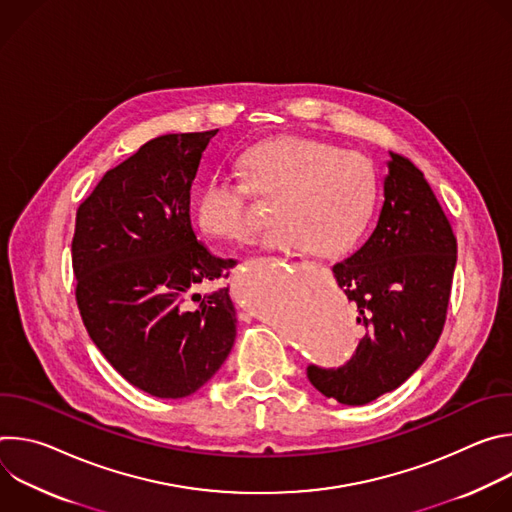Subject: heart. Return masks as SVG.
<instances>
[{"label":"heart","mask_w":512,"mask_h":512,"mask_svg":"<svg viewBox=\"0 0 512 512\" xmlns=\"http://www.w3.org/2000/svg\"><path fill=\"white\" fill-rule=\"evenodd\" d=\"M241 172L245 180L218 172L200 186L194 216L208 237L245 241L253 235V190L275 198V223L263 237L269 249L338 257L367 231L381 196L371 158L314 137L263 139L241 156Z\"/></svg>","instance_id":"b5f03b06"}]
</instances>
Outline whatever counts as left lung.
I'll return each mask as SVG.
<instances>
[{
  "mask_svg": "<svg viewBox=\"0 0 512 512\" xmlns=\"http://www.w3.org/2000/svg\"><path fill=\"white\" fill-rule=\"evenodd\" d=\"M458 243L423 172L391 152L377 229L332 267L364 328L338 369L308 367L310 383L344 405H367L403 385L446 324Z\"/></svg>",
  "mask_w": 512,
  "mask_h": 512,
  "instance_id": "8db88e82",
  "label": "left lung"
}]
</instances>
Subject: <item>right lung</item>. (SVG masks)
<instances>
[{
  "label": "right lung",
  "instance_id": "right-lung-1",
  "mask_svg": "<svg viewBox=\"0 0 512 512\" xmlns=\"http://www.w3.org/2000/svg\"><path fill=\"white\" fill-rule=\"evenodd\" d=\"M216 131L143 143L77 210L72 271L85 328L125 381L160 399L196 393L237 336L229 287L196 294L233 267L190 223V188Z\"/></svg>",
  "mask_w": 512,
  "mask_h": 512
}]
</instances>
